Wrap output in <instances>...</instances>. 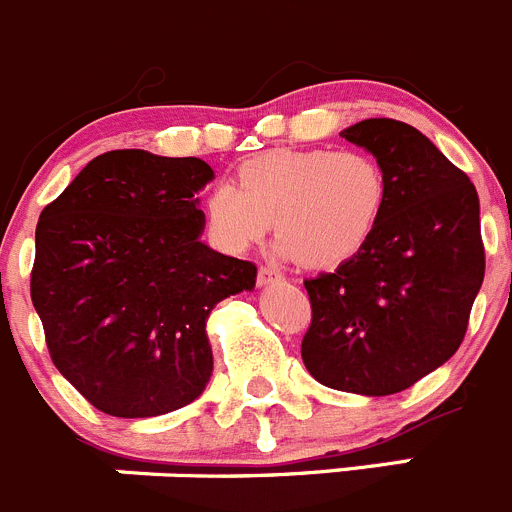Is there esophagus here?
Here are the masks:
<instances>
[{
  "label": "esophagus",
  "mask_w": 512,
  "mask_h": 512,
  "mask_svg": "<svg viewBox=\"0 0 512 512\" xmlns=\"http://www.w3.org/2000/svg\"><path fill=\"white\" fill-rule=\"evenodd\" d=\"M284 276L274 269V266H261L259 269V284H274V281H281Z\"/></svg>",
  "instance_id": "obj_1"
}]
</instances>
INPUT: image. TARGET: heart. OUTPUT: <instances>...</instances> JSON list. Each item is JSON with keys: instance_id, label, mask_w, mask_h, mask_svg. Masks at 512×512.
<instances>
[{"instance_id": "heart-1", "label": "heart", "mask_w": 512, "mask_h": 512, "mask_svg": "<svg viewBox=\"0 0 512 512\" xmlns=\"http://www.w3.org/2000/svg\"><path fill=\"white\" fill-rule=\"evenodd\" d=\"M388 185L381 162L360 149H276L248 159L238 185L218 182L205 198V223L223 251L264 241L276 223L284 256L309 269L353 259L370 241Z\"/></svg>"}]
</instances>
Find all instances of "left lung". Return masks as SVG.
<instances>
[{"mask_svg": "<svg viewBox=\"0 0 512 512\" xmlns=\"http://www.w3.org/2000/svg\"><path fill=\"white\" fill-rule=\"evenodd\" d=\"M386 172L381 223L353 259L304 281L302 360L335 391L391 396L462 345L485 279L477 190L414 126L365 119L342 131Z\"/></svg>", "mask_w": 512, "mask_h": 512, "instance_id": "obj_1", "label": "left lung"}]
</instances>
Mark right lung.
I'll list each match as a JSON object with an SVG mask.
<instances>
[{
	"label": "right lung",
	"mask_w": 512,
	"mask_h": 512,
	"mask_svg": "<svg viewBox=\"0 0 512 512\" xmlns=\"http://www.w3.org/2000/svg\"><path fill=\"white\" fill-rule=\"evenodd\" d=\"M198 157L114 149L40 213L30 297L55 368L91 406L121 419L182 409L205 391V320L253 289L256 264L200 241Z\"/></svg>",
	"instance_id": "add662e5"
}]
</instances>
